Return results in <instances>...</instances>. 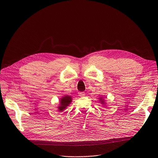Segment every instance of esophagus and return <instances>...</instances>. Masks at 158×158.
Returning a JSON list of instances; mask_svg holds the SVG:
<instances>
[{"label": "esophagus", "instance_id": "obj_1", "mask_svg": "<svg viewBox=\"0 0 158 158\" xmlns=\"http://www.w3.org/2000/svg\"><path fill=\"white\" fill-rule=\"evenodd\" d=\"M79 96H81V97L85 96V93H84V92H80V93H79Z\"/></svg>", "mask_w": 158, "mask_h": 158}]
</instances>
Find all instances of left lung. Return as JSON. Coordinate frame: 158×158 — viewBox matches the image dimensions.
<instances>
[{
    "label": "left lung",
    "instance_id": "left-lung-1",
    "mask_svg": "<svg viewBox=\"0 0 158 158\" xmlns=\"http://www.w3.org/2000/svg\"><path fill=\"white\" fill-rule=\"evenodd\" d=\"M101 99V103H102V104H103V103H104V101H103V100H101L102 99Z\"/></svg>",
    "mask_w": 158,
    "mask_h": 158
}]
</instances>
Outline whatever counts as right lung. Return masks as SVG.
Instances as JSON below:
<instances>
[{"instance_id": "add662e5", "label": "right lung", "mask_w": 158, "mask_h": 158, "mask_svg": "<svg viewBox=\"0 0 158 158\" xmlns=\"http://www.w3.org/2000/svg\"><path fill=\"white\" fill-rule=\"evenodd\" d=\"M72 98L69 96H64L62 98H61L60 101V106L59 107V110L60 111H62L64 109L67 107V106H68L69 104L71 102Z\"/></svg>"}]
</instances>
